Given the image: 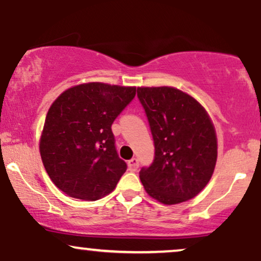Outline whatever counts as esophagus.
<instances>
[{
	"instance_id": "1",
	"label": "esophagus",
	"mask_w": 261,
	"mask_h": 261,
	"mask_svg": "<svg viewBox=\"0 0 261 261\" xmlns=\"http://www.w3.org/2000/svg\"><path fill=\"white\" fill-rule=\"evenodd\" d=\"M127 167H128V170H131V172H136L137 168H139V160H137V158H133V160H130L127 162Z\"/></svg>"
}]
</instances>
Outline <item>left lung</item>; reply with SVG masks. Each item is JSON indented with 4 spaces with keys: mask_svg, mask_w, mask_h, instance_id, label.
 <instances>
[{
    "mask_svg": "<svg viewBox=\"0 0 261 261\" xmlns=\"http://www.w3.org/2000/svg\"><path fill=\"white\" fill-rule=\"evenodd\" d=\"M154 141V160L140 170L149 196L164 205L195 197L214 174L216 130L195 98L173 87H139Z\"/></svg>",
    "mask_w": 261,
    "mask_h": 261,
    "instance_id": "obj_1",
    "label": "left lung"
}]
</instances>
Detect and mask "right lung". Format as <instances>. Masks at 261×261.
I'll list each match as a JSON object with an SVG mask.
<instances>
[{"label":"right lung","instance_id":"1","mask_svg":"<svg viewBox=\"0 0 261 261\" xmlns=\"http://www.w3.org/2000/svg\"><path fill=\"white\" fill-rule=\"evenodd\" d=\"M135 94L136 87L91 82L56 98L39 148L45 170L60 190L95 201L115 189L127 166L116 152L112 124Z\"/></svg>","mask_w":261,"mask_h":261}]
</instances>
